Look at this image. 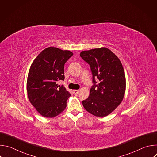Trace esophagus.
Instances as JSON below:
<instances>
[{
  "label": "esophagus",
  "instance_id": "obj_1",
  "mask_svg": "<svg viewBox=\"0 0 157 157\" xmlns=\"http://www.w3.org/2000/svg\"><path fill=\"white\" fill-rule=\"evenodd\" d=\"M79 90H77V89H75V90H73V94H75V95H77L78 94V93H79Z\"/></svg>",
  "mask_w": 157,
  "mask_h": 157
}]
</instances>
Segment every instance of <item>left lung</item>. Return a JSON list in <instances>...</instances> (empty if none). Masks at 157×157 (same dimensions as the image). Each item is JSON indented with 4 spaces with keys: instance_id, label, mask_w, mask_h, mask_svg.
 <instances>
[{
    "instance_id": "8db88e82",
    "label": "left lung",
    "mask_w": 157,
    "mask_h": 157,
    "mask_svg": "<svg viewBox=\"0 0 157 157\" xmlns=\"http://www.w3.org/2000/svg\"><path fill=\"white\" fill-rule=\"evenodd\" d=\"M80 56L90 66L93 82L90 94L82 101L84 109L96 117L110 114L121 103L125 91V76L118 57L107 48L81 52ZM99 79L98 84L95 78Z\"/></svg>"
}]
</instances>
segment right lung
<instances>
[{"label": "right lung", "mask_w": 157, "mask_h": 157, "mask_svg": "<svg viewBox=\"0 0 157 157\" xmlns=\"http://www.w3.org/2000/svg\"><path fill=\"white\" fill-rule=\"evenodd\" d=\"M73 53L55 47L43 50L32 63L27 90L30 103L45 117H54L65 109L71 94L58 81L64 79V66Z\"/></svg>", "instance_id": "right-lung-1"}]
</instances>
